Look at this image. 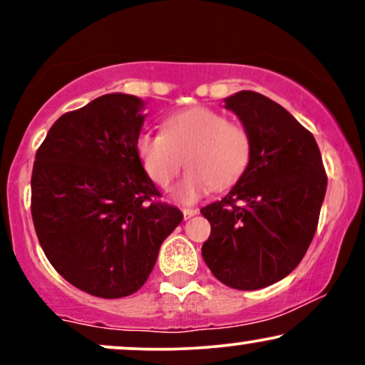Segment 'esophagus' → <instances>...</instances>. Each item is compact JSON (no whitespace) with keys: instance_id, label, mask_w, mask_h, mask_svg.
<instances>
[{"instance_id":"obj_1","label":"esophagus","mask_w":365,"mask_h":365,"mask_svg":"<svg viewBox=\"0 0 365 365\" xmlns=\"http://www.w3.org/2000/svg\"><path fill=\"white\" fill-rule=\"evenodd\" d=\"M182 212H183V216H185V220H188V217L195 216L197 212H199V209H190V207H185V209H182Z\"/></svg>"}]
</instances>
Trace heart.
Returning <instances> with one entry per match:
<instances>
[{
  "label": "heart",
  "instance_id": "heart-1",
  "mask_svg": "<svg viewBox=\"0 0 365 365\" xmlns=\"http://www.w3.org/2000/svg\"><path fill=\"white\" fill-rule=\"evenodd\" d=\"M145 173L156 185L170 188L183 166L187 175L175 197L195 202L212 187L221 190L244 175L250 161V135L244 125L228 121L223 113L192 106L168 116L165 132H145L137 139Z\"/></svg>",
  "mask_w": 365,
  "mask_h": 365
}]
</instances>
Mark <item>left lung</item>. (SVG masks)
Listing matches in <instances>:
<instances>
[{
	"mask_svg": "<svg viewBox=\"0 0 365 365\" xmlns=\"http://www.w3.org/2000/svg\"><path fill=\"white\" fill-rule=\"evenodd\" d=\"M250 135V161L235 187L200 209L211 223L202 257L237 290L269 287L299 266L316 233L328 177L316 139L254 91L225 99Z\"/></svg>",
	"mask_w": 365,
	"mask_h": 365,
	"instance_id": "8db88e82",
	"label": "left lung"
}]
</instances>
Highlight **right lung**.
Returning a JSON list of instances; mask_svg holds the SVG:
<instances>
[{
  "instance_id": "add662e5",
  "label": "right lung",
  "mask_w": 365,
  "mask_h": 365,
  "mask_svg": "<svg viewBox=\"0 0 365 365\" xmlns=\"http://www.w3.org/2000/svg\"><path fill=\"white\" fill-rule=\"evenodd\" d=\"M144 101L104 94L65 113L36 153L31 211L46 257L78 290L101 299L135 293L159 247L183 220L137 156Z\"/></svg>"
}]
</instances>
